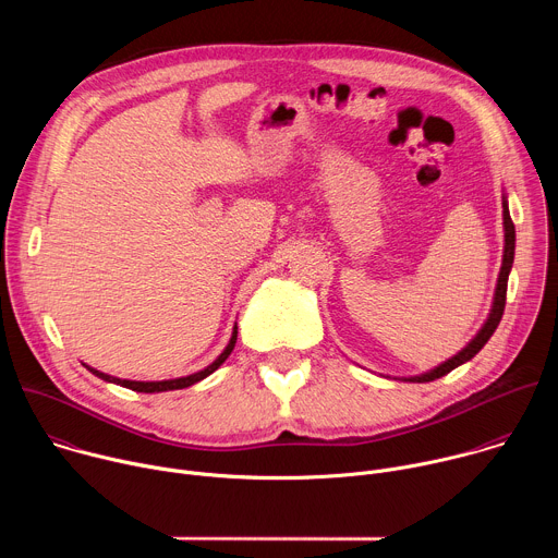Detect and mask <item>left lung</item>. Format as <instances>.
Returning a JSON list of instances; mask_svg holds the SVG:
<instances>
[{"mask_svg":"<svg viewBox=\"0 0 558 558\" xmlns=\"http://www.w3.org/2000/svg\"><path fill=\"white\" fill-rule=\"evenodd\" d=\"M504 227H506V250H504V265H501V274H499V282H497V293H495V304H493V311H490V317L488 323L484 325V329L476 333V338L459 353L454 355L452 360L444 362L441 366L433 368L430 373L426 375H420V377H411L409 381H433L437 377H444L446 373H450L452 368L461 366L463 362L472 360L476 353H480L486 342L493 338V333L497 331L501 317H504V308H506V291H508V276H510V269H512V263H514V222L510 218V209H508V203L504 201Z\"/></svg>","mask_w":558,"mask_h":558,"instance_id":"left-lung-1","label":"left lung"}]
</instances>
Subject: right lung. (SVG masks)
Here are the masks:
<instances>
[{"label":"right lung","mask_w":558,"mask_h":558,"mask_svg":"<svg viewBox=\"0 0 558 558\" xmlns=\"http://www.w3.org/2000/svg\"><path fill=\"white\" fill-rule=\"evenodd\" d=\"M235 338H238V327H233V333H231V340H229V344H227V349L218 355V360L214 362V364H209L205 371H198V373H194V375H187V377H179V379H166V381H132V379H119V377H112V375H106V373H101V371H95V368H90L88 366V371L93 373V375H97V377H101V379H106V381H112V384H119V386H125V388H132V390H136V392H163V390H177V388H187V386H192V384H196V381H201V379H205L207 375H211L227 357H229V353L233 351V347H235Z\"/></svg>","instance_id":"obj_1"}]
</instances>
